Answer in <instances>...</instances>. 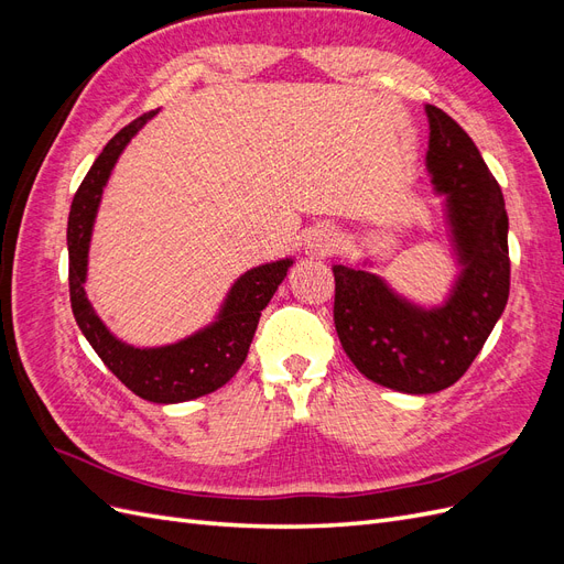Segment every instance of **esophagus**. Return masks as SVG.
Wrapping results in <instances>:
<instances>
[{
	"mask_svg": "<svg viewBox=\"0 0 564 564\" xmlns=\"http://www.w3.org/2000/svg\"><path fill=\"white\" fill-rule=\"evenodd\" d=\"M334 245H336V237H334V232H319L317 237H313V242H311V249L315 251V253H329L332 249H334Z\"/></svg>",
	"mask_w": 564,
	"mask_h": 564,
	"instance_id": "obj_1",
	"label": "esophagus"
}]
</instances>
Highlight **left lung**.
Here are the masks:
<instances>
[{
  "label": "left lung",
  "mask_w": 564,
  "mask_h": 564,
  "mask_svg": "<svg viewBox=\"0 0 564 564\" xmlns=\"http://www.w3.org/2000/svg\"><path fill=\"white\" fill-rule=\"evenodd\" d=\"M425 112L431 122L429 169L437 193L447 195L454 240L466 265L452 299L437 311H421L371 272L334 265L340 346L367 379L414 395L445 390L464 377L510 292L501 185L456 119L435 106H425Z\"/></svg>",
  "instance_id": "left-lung-1"
}]
</instances>
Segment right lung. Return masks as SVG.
<instances>
[{"instance_id":"add662e5","label":"right lung","mask_w":564,"mask_h":564,"mask_svg":"<svg viewBox=\"0 0 564 564\" xmlns=\"http://www.w3.org/2000/svg\"><path fill=\"white\" fill-rule=\"evenodd\" d=\"M152 115L155 110L135 117L131 124L117 131L77 187L70 218H67V256H70L67 282H70V303L79 329L106 367L139 398L172 404L207 395L235 377L249 352L261 311L275 294L292 261L268 263L245 272L230 289L218 322L181 344L141 350L124 346L106 329L84 294L89 237L100 193L119 152Z\"/></svg>"}]
</instances>
